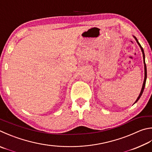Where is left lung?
I'll use <instances>...</instances> for the list:
<instances>
[{
  "instance_id": "obj_1",
  "label": "left lung",
  "mask_w": 152,
  "mask_h": 152,
  "mask_svg": "<svg viewBox=\"0 0 152 152\" xmlns=\"http://www.w3.org/2000/svg\"><path fill=\"white\" fill-rule=\"evenodd\" d=\"M134 38H135V39H136V42H137V44H138V45L140 46V47L141 48V50H142V54H143V63H144V70H145V77H144V81H143V86H142V88L141 92H140V95H139V96H138V98H137V100H136V102H135V103H136L139 100V99L140 98V97H141V96H142V93H143V90H144V88H145V86L146 78H147V69H146V64H145V54H144V52H143V48L142 47V46L140 45V44L139 43L138 41H137V38H136V37H134ZM135 103H134V104H135Z\"/></svg>"
}]
</instances>
